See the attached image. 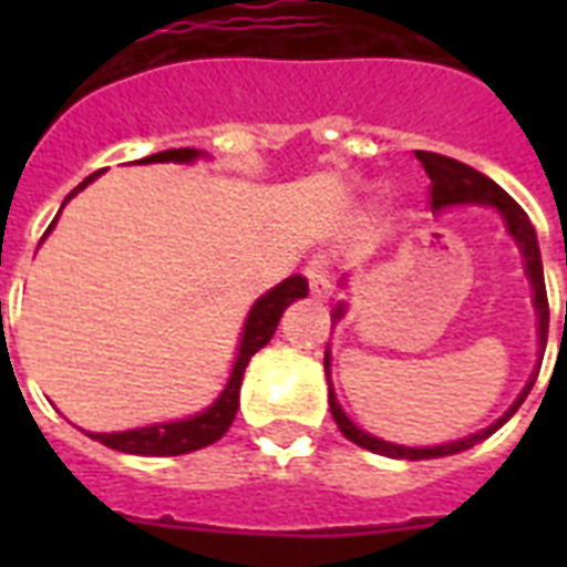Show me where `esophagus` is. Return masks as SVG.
<instances>
[{
  "label": "esophagus",
  "mask_w": 567,
  "mask_h": 567,
  "mask_svg": "<svg viewBox=\"0 0 567 567\" xmlns=\"http://www.w3.org/2000/svg\"><path fill=\"white\" fill-rule=\"evenodd\" d=\"M306 279H309L311 293H315L318 300H323V297L332 293V270H329V261L323 256H315L309 265H306Z\"/></svg>",
  "instance_id": "1"
}]
</instances>
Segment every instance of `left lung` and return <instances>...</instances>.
I'll list each match as a JSON object with an SVG mask.
<instances>
[{
	"instance_id": "left-lung-1",
	"label": "left lung",
	"mask_w": 567,
	"mask_h": 567,
	"mask_svg": "<svg viewBox=\"0 0 567 567\" xmlns=\"http://www.w3.org/2000/svg\"><path fill=\"white\" fill-rule=\"evenodd\" d=\"M417 162L423 164V171L430 176V205L432 212H441V208H450V205H494L501 217L506 220V229L509 235L515 238L518 244L520 256H524V265H527V276H529V285H533V306L538 311V344L545 350L547 344V323H550V309H547V291H545V270H542V252H538V240H536V229H533V223H529L527 212L520 208L515 199H512L506 190L492 182L488 176H483L480 171L474 167H467V164L456 162V158H447V155H439V153H421L417 150ZM336 320L344 318V302L336 306ZM332 320V323H336ZM323 368H327V379H329V350L323 355ZM538 373L529 377V382L524 385V391L518 394V400L509 405V412L497 417V421L483 432H474V435H467V439H458V441H450V444H439V447H403V444H391V441H382L371 432L359 430L350 417L344 414V409L338 405V396L332 391V382H329V409H332V417H336L338 430L344 432V439H350L353 444L359 447L371 450V453H379V456H388V458H439V456H453V453H462V450L474 447L476 441L488 439L492 432H497L503 423L509 421L512 414L518 412L520 403L527 400L529 388L536 382Z\"/></svg>"
}]
</instances>
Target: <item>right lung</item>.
Returning a JSON list of instances; mask_svg holds the SVG:
<instances>
[{
  "label": "right lung",
  "mask_w": 567,
  "mask_h": 567,
  "mask_svg": "<svg viewBox=\"0 0 567 567\" xmlns=\"http://www.w3.org/2000/svg\"><path fill=\"white\" fill-rule=\"evenodd\" d=\"M203 153H196L190 146H182V150H164V153L146 155L141 158V164H155V162H176V164H190L194 158H199ZM102 173V171H100ZM100 173H91L87 179L66 196L64 205L73 199L82 188H87ZM61 205V208H64ZM61 214V212H58ZM58 220V217H55ZM52 220V226H55ZM49 226V229H52ZM47 229V235H49ZM43 235V238H47ZM309 293V282L302 276H288L285 282H279L274 291H267L265 297H258L256 306L249 309L247 323H244V336H240L238 344V359H235V368L229 373V382L220 391V396L214 400L205 412L190 414L185 421H171V423H155V426H141V430H126V432H87L93 441H100L105 447L120 450V453H132V456H182V453H194L199 447H208L217 439L226 435V430L235 421V412H238V396H240V382H244V371H247L249 359L261 350V347L274 338L276 327H279V318L282 311L291 306L293 300H300Z\"/></svg>",
  "instance_id": "add662e5"
}]
</instances>
